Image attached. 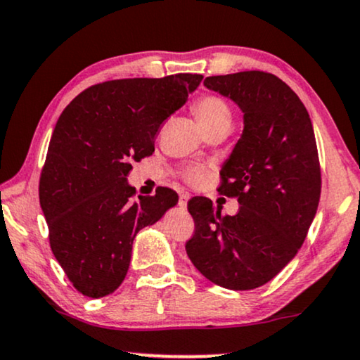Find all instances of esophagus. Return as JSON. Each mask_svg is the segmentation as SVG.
Returning a JSON list of instances; mask_svg holds the SVG:
<instances>
[{
	"label": "esophagus",
	"instance_id": "34e87169",
	"mask_svg": "<svg viewBox=\"0 0 360 360\" xmlns=\"http://www.w3.org/2000/svg\"><path fill=\"white\" fill-rule=\"evenodd\" d=\"M187 200H189V194H187V192H181V194H179V207L182 210H184L187 207Z\"/></svg>",
	"mask_w": 360,
	"mask_h": 360
}]
</instances>
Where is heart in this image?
<instances>
[{"label": "heart", "instance_id": "heart-1", "mask_svg": "<svg viewBox=\"0 0 360 360\" xmlns=\"http://www.w3.org/2000/svg\"><path fill=\"white\" fill-rule=\"evenodd\" d=\"M195 117L205 130L212 127H219V125H231V110L230 105L225 103L220 96L215 94H204L195 101L192 105ZM209 176V169L205 166L192 165L184 169V178L192 182V184H199L205 181Z\"/></svg>", "mask_w": 360, "mask_h": 360}]
</instances>
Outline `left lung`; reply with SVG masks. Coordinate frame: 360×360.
<instances>
[{
	"mask_svg": "<svg viewBox=\"0 0 360 360\" xmlns=\"http://www.w3.org/2000/svg\"><path fill=\"white\" fill-rule=\"evenodd\" d=\"M243 112L241 139L221 166L219 191L238 197L220 215L207 197L187 204L195 231L186 243L202 276L230 290H251L279 274L305 241L321 194L313 125L300 98L266 72L204 79Z\"/></svg>",
	"mask_w": 360,
	"mask_h": 360,
	"instance_id": "obj_1",
	"label": "left lung"
}]
</instances>
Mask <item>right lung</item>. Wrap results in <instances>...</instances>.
Here are the masks:
<instances>
[{
    "instance_id": "add662e5",
    "label": "right lung",
    "mask_w": 360,
    "mask_h": 360,
    "mask_svg": "<svg viewBox=\"0 0 360 360\" xmlns=\"http://www.w3.org/2000/svg\"><path fill=\"white\" fill-rule=\"evenodd\" d=\"M202 75L105 81L78 94L60 115L39 182L53 256L79 293L101 298L127 276L131 245L178 204L158 187L139 195L131 161L155 151L161 124L184 105Z\"/></svg>"
}]
</instances>
